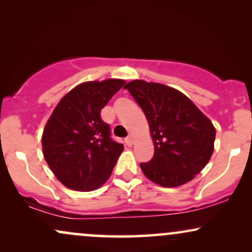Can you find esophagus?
Returning a JSON list of instances; mask_svg holds the SVG:
<instances>
[{
	"mask_svg": "<svg viewBox=\"0 0 252 252\" xmlns=\"http://www.w3.org/2000/svg\"><path fill=\"white\" fill-rule=\"evenodd\" d=\"M124 142H126V146H128V147H131L132 144H134V140H132V137H126Z\"/></svg>",
	"mask_w": 252,
	"mask_h": 252,
	"instance_id": "obj_1",
	"label": "esophagus"
}]
</instances>
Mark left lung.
<instances>
[{"mask_svg":"<svg viewBox=\"0 0 252 252\" xmlns=\"http://www.w3.org/2000/svg\"><path fill=\"white\" fill-rule=\"evenodd\" d=\"M146 115L154 156L141 163L143 174L162 187L187 184L209 163L216 128L179 90L136 79L124 86Z\"/></svg>","mask_w":252,"mask_h":252,"instance_id":"left-lung-1","label":"left lung"}]
</instances>
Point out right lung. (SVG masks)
<instances>
[{"label":"right lung","mask_w":252,"mask_h":252,"mask_svg":"<svg viewBox=\"0 0 252 252\" xmlns=\"http://www.w3.org/2000/svg\"><path fill=\"white\" fill-rule=\"evenodd\" d=\"M124 84L122 79L79 84L60 99L48 118L41 137L43 158L67 189L94 190L111 175L123 144L111 140L100 110Z\"/></svg>","instance_id":"right-lung-1"}]
</instances>
